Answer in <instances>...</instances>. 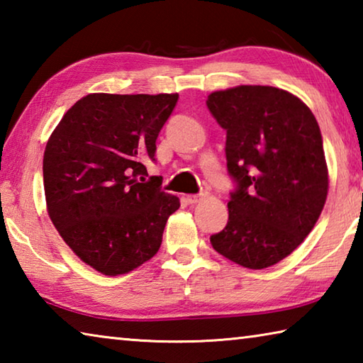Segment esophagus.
Masks as SVG:
<instances>
[{"label": "esophagus", "instance_id": "1", "mask_svg": "<svg viewBox=\"0 0 363 363\" xmlns=\"http://www.w3.org/2000/svg\"><path fill=\"white\" fill-rule=\"evenodd\" d=\"M206 196V192H203V194H200V195H187L186 196V200L189 201L190 205H195V203H199V201H201Z\"/></svg>", "mask_w": 363, "mask_h": 363}]
</instances>
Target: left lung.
I'll use <instances>...</instances> for the list:
<instances>
[{
  "instance_id": "obj_1",
  "label": "left lung",
  "mask_w": 363,
  "mask_h": 363,
  "mask_svg": "<svg viewBox=\"0 0 363 363\" xmlns=\"http://www.w3.org/2000/svg\"><path fill=\"white\" fill-rule=\"evenodd\" d=\"M206 106L227 131V169L237 182L229 223L210 242L242 267L274 266L304 242L327 201L320 128L299 97L274 86L214 91Z\"/></svg>"
}]
</instances>
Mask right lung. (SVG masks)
<instances>
[{"instance_id": "add662e5", "label": "right lung", "mask_w": 363, "mask_h": 363, "mask_svg": "<svg viewBox=\"0 0 363 363\" xmlns=\"http://www.w3.org/2000/svg\"><path fill=\"white\" fill-rule=\"evenodd\" d=\"M174 94L82 97L67 110L43 157L46 210L79 259L108 277L128 274L160 250L176 195L145 181Z\"/></svg>"}]
</instances>
